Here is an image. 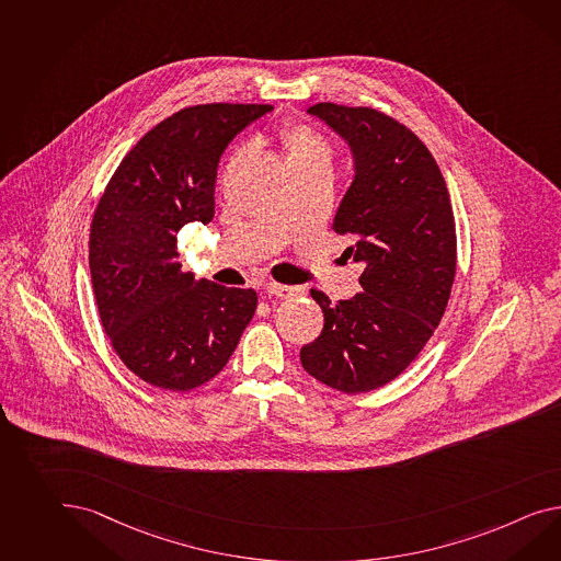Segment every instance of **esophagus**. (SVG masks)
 Masks as SVG:
<instances>
[{"label":"esophagus","instance_id":"34e87169","mask_svg":"<svg viewBox=\"0 0 561 561\" xmlns=\"http://www.w3.org/2000/svg\"><path fill=\"white\" fill-rule=\"evenodd\" d=\"M264 290H266V295H268V297H276V299H290V297L301 295V288L288 287V285H278V283H273V280L264 283Z\"/></svg>","mask_w":561,"mask_h":561}]
</instances>
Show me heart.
Returning <instances> with one entry per match:
<instances>
[{"instance_id": "b5f03b06", "label": "heart", "mask_w": 561, "mask_h": 561, "mask_svg": "<svg viewBox=\"0 0 561 561\" xmlns=\"http://www.w3.org/2000/svg\"><path fill=\"white\" fill-rule=\"evenodd\" d=\"M280 145L287 152L288 169L293 167H331V148L316 128L293 122L280 129ZM245 150L238 146L236 154Z\"/></svg>"}]
</instances>
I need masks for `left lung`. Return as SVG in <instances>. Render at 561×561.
I'll list each match as a JSON object with an SVG mask.
<instances>
[{"label": "left lung", "instance_id": "left-lung-1", "mask_svg": "<svg viewBox=\"0 0 561 561\" xmlns=\"http://www.w3.org/2000/svg\"><path fill=\"white\" fill-rule=\"evenodd\" d=\"M344 138L354 181L333 219L364 264L362 293L331 305L311 288L323 330L301 364L347 394L385 387L419 356L446 313L456 276V221L446 181L415 134L373 107L316 103L307 110Z\"/></svg>", "mask_w": 561, "mask_h": 561}]
</instances>
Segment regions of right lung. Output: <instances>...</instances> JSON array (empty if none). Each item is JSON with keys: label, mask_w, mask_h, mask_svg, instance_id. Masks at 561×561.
<instances>
[{"label": "right lung", "mask_w": 561, "mask_h": 561, "mask_svg": "<svg viewBox=\"0 0 561 561\" xmlns=\"http://www.w3.org/2000/svg\"><path fill=\"white\" fill-rule=\"evenodd\" d=\"M271 105L207 103L167 117L119 162L89 236L101 325L152 387L185 392L224 370L256 311V290L183 273L176 233L214 219L217 164Z\"/></svg>", "instance_id": "1"}]
</instances>
